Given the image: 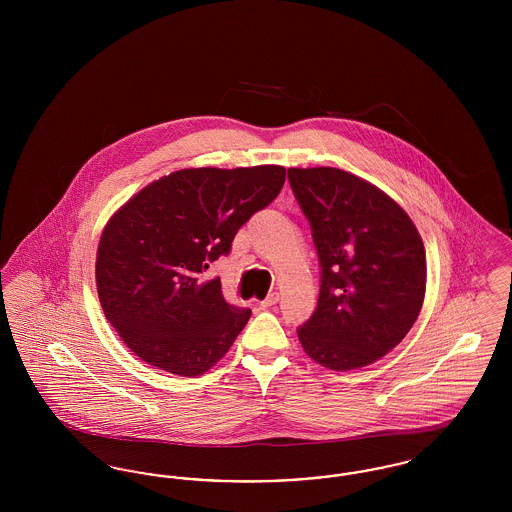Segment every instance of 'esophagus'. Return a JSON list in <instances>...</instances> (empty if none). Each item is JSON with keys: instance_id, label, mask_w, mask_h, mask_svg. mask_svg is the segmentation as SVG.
Instances as JSON below:
<instances>
[{"instance_id": "obj_1", "label": "esophagus", "mask_w": 512, "mask_h": 512, "mask_svg": "<svg viewBox=\"0 0 512 512\" xmlns=\"http://www.w3.org/2000/svg\"><path fill=\"white\" fill-rule=\"evenodd\" d=\"M276 303H278V293H270V295H267V297L261 301V307L268 309V307H272V305H276Z\"/></svg>"}]
</instances>
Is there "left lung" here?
I'll use <instances>...</instances> for the list:
<instances>
[{
	"label": "left lung",
	"instance_id": "8db88e82",
	"mask_svg": "<svg viewBox=\"0 0 512 512\" xmlns=\"http://www.w3.org/2000/svg\"><path fill=\"white\" fill-rule=\"evenodd\" d=\"M320 265L313 317L297 328L303 351L330 370L384 357L407 336L426 292V253L409 215L351 172L288 169Z\"/></svg>",
	"mask_w": 512,
	"mask_h": 512
}]
</instances>
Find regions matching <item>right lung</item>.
Masks as SVG:
<instances>
[{
  "mask_svg": "<svg viewBox=\"0 0 512 512\" xmlns=\"http://www.w3.org/2000/svg\"><path fill=\"white\" fill-rule=\"evenodd\" d=\"M286 169H184L146 186L105 226L96 282L105 318L147 365L199 376L220 361L251 311L203 280L234 236L280 194Z\"/></svg>",
  "mask_w": 512,
  "mask_h": 512,
  "instance_id": "right-lung-1",
  "label": "right lung"
}]
</instances>
